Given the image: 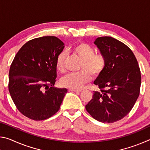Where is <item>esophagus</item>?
Here are the masks:
<instances>
[{"mask_svg":"<svg viewBox=\"0 0 150 150\" xmlns=\"http://www.w3.org/2000/svg\"><path fill=\"white\" fill-rule=\"evenodd\" d=\"M69 91H72V92H75V93H80L81 92V90H77V89H72V88H70L69 89Z\"/></svg>","mask_w":150,"mask_h":150,"instance_id":"obj_1","label":"esophagus"}]
</instances>
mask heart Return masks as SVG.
<instances>
[{
	"instance_id": "b5f03b06",
	"label": "heart",
	"mask_w": 150,
	"mask_h": 150,
	"mask_svg": "<svg viewBox=\"0 0 150 150\" xmlns=\"http://www.w3.org/2000/svg\"><path fill=\"white\" fill-rule=\"evenodd\" d=\"M71 52L82 60L79 67L80 71L71 73L62 77L60 84L62 87L72 89H79L93 77H97L105 70L106 65L105 57L101 54H95V49L89 44L81 42L71 48ZM66 54L62 52L56 58V67L60 72H64L65 69Z\"/></svg>"
}]
</instances>
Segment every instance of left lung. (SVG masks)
<instances>
[{
	"label": "left lung",
	"mask_w": 150,
	"mask_h": 150,
	"mask_svg": "<svg viewBox=\"0 0 150 150\" xmlns=\"http://www.w3.org/2000/svg\"><path fill=\"white\" fill-rule=\"evenodd\" d=\"M105 57V70L94 81L100 91H94L85 108L95 120L112 123L130 112L138 99L141 73L132 51L110 36L97 38L94 42Z\"/></svg>",
	"instance_id": "obj_1"
}]
</instances>
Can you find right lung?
<instances>
[{"label": "right lung", "instance_id": "right-lung-1", "mask_svg": "<svg viewBox=\"0 0 150 150\" xmlns=\"http://www.w3.org/2000/svg\"><path fill=\"white\" fill-rule=\"evenodd\" d=\"M64 47L57 37L43 36L26 42L15 55L8 90L18 110L32 120H45L55 115L67 92L65 88L54 87L56 58Z\"/></svg>", "mask_w": 150, "mask_h": 150}]
</instances>
